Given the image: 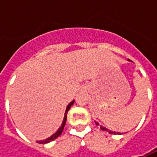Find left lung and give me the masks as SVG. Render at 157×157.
Masks as SVG:
<instances>
[{"label": "left lung", "mask_w": 157, "mask_h": 157, "mask_svg": "<svg viewBox=\"0 0 157 157\" xmlns=\"http://www.w3.org/2000/svg\"><path fill=\"white\" fill-rule=\"evenodd\" d=\"M128 60H129V59H128ZM97 124L98 125V123H97ZM100 128H101V129H102V130H104V131H108V129H107V128H104V127H103V126H102V125H100ZM109 133H111V134H118V133H115V132H113V131H109ZM119 135H120V133H119Z\"/></svg>", "instance_id": "obj_1"}]
</instances>
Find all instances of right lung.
<instances>
[{
    "instance_id": "right-lung-1",
    "label": "right lung",
    "mask_w": 157,
    "mask_h": 157,
    "mask_svg": "<svg viewBox=\"0 0 157 157\" xmlns=\"http://www.w3.org/2000/svg\"><path fill=\"white\" fill-rule=\"evenodd\" d=\"M74 102H75V101H72V102H71V103H70L68 106H67V108H66V110H65V117H64V119H63V123H62L61 126L59 127V128L58 130L56 131V133H55V134H54V135H52V136H50L49 138L44 140H41V141H37L38 143H39V144H46V143H49V142L52 141V140H54L55 139H56L57 137H59V135H61L62 132H63V129H64V128H65V123H66V119H67V113H68V111L70 110V109H71V106L74 104Z\"/></svg>"
}]
</instances>
